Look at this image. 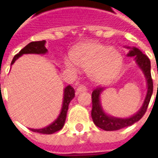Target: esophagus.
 <instances>
[{
  "mask_svg": "<svg viewBox=\"0 0 158 158\" xmlns=\"http://www.w3.org/2000/svg\"><path fill=\"white\" fill-rule=\"evenodd\" d=\"M87 90V88L84 86V85H79L77 88H76V94L78 95L79 93H81V92H83V91H86Z\"/></svg>",
  "mask_w": 158,
  "mask_h": 158,
  "instance_id": "obj_1",
  "label": "esophagus"
}]
</instances>
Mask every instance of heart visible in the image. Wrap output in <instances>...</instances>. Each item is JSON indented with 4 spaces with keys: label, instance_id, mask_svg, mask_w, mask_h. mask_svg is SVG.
Masks as SVG:
<instances>
[{
    "label": "heart",
    "instance_id": "obj_1",
    "mask_svg": "<svg viewBox=\"0 0 158 158\" xmlns=\"http://www.w3.org/2000/svg\"><path fill=\"white\" fill-rule=\"evenodd\" d=\"M123 65L121 52L114 47L98 42L82 43L72 49L70 59L65 60V67L76 72V66L88 71L90 78L98 83L112 80L118 76Z\"/></svg>",
    "mask_w": 158,
    "mask_h": 158
}]
</instances>
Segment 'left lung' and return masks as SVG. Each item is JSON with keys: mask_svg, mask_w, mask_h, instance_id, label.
Masks as SVG:
<instances>
[{"mask_svg": "<svg viewBox=\"0 0 158 158\" xmlns=\"http://www.w3.org/2000/svg\"><path fill=\"white\" fill-rule=\"evenodd\" d=\"M126 48L129 49L127 53L128 57H135V60L138 65V67L143 71V75L145 76L146 82H147V93L145 99L143 101L142 107L139 111L128 118H118L112 115L107 114L101 104L100 96L102 92L105 90V88L95 89L92 92V111H91V117L93 119L94 124L100 127L101 129L106 131H115L129 127L131 125L135 124L138 120L143 118L144 113L148 108L151 96L153 93V82L150 74V60L145 54H143L140 49L136 47H130L126 46ZM158 90V84H157Z\"/></svg>", "mask_w": 158, "mask_h": 158, "instance_id": "obj_1", "label": "left lung"}]
</instances>
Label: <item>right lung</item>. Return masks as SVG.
Masks as SVG:
<instances>
[{
    "label": "right lung",
    "mask_w": 158,
    "mask_h": 158,
    "mask_svg": "<svg viewBox=\"0 0 158 158\" xmlns=\"http://www.w3.org/2000/svg\"><path fill=\"white\" fill-rule=\"evenodd\" d=\"M46 40L42 41H34L28 44L27 46H24L20 52H18L15 57L13 58L11 65L15 63V61L19 57H21L23 54H29V53H34V54H46L48 52L46 48ZM75 98V89L70 85H68L65 87L63 90V102H62V107L61 111L60 112L58 118L50 125L46 126V127L40 128V129H34V128H30L31 131L36 132V133H40V134H45V135H52L53 133L60 130L63 127L65 124V120L67 117V112L69 110V106L70 101Z\"/></svg>",
    "instance_id": "right-lung-1"
}]
</instances>
